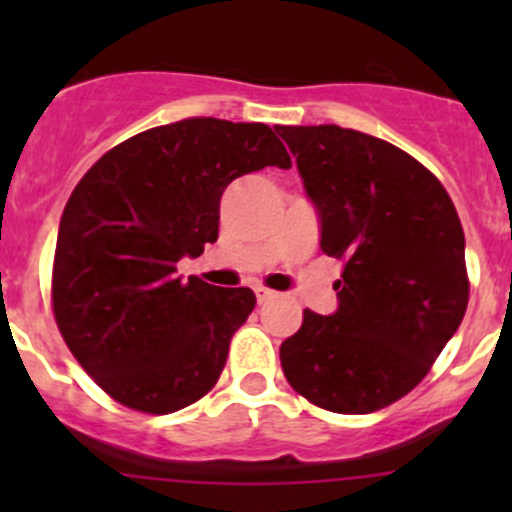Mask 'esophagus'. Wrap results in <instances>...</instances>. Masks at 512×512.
<instances>
[{
	"instance_id": "obj_1",
	"label": "esophagus",
	"mask_w": 512,
	"mask_h": 512,
	"mask_svg": "<svg viewBox=\"0 0 512 512\" xmlns=\"http://www.w3.org/2000/svg\"><path fill=\"white\" fill-rule=\"evenodd\" d=\"M255 294H257V302L260 304L272 302V299L277 297V292H272V289H267V287H255Z\"/></svg>"
}]
</instances>
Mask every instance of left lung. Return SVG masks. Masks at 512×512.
<instances>
[{
    "instance_id": "obj_1",
    "label": "left lung",
    "mask_w": 512,
    "mask_h": 512,
    "mask_svg": "<svg viewBox=\"0 0 512 512\" xmlns=\"http://www.w3.org/2000/svg\"><path fill=\"white\" fill-rule=\"evenodd\" d=\"M344 262L337 309H304L280 347L297 394L334 414H371L428 374L468 307L466 237L446 188L401 148L339 126H277Z\"/></svg>"
}]
</instances>
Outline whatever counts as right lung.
I'll list each match as a JSON object with an SVG mask.
<instances>
[{
	"mask_svg": "<svg viewBox=\"0 0 512 512\" xmlns=\"http://www.w3.org/2000/svg\"><path fill=\"white\" fill-rule=\"evenodd\" d=\"M267 165L292 160L265 123L185 118L118 143L71 193L54 317L86 374L128 409L173 414L220 379L255 294L183 282L175 265L218 240L227 185Z\"/></svg>",
	"mask_w": 512,
	"mask_h": 512,
	"instance_id": "right-lung-1",
	"label": "right lung"
}]
</instances>
